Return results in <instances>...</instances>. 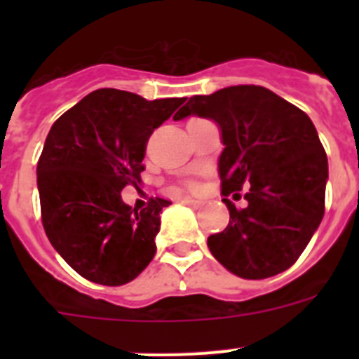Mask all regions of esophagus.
Masks as SVG:
<instances>
[{
    "instance_id": "esophagus-1",
    "label": "esophagus",
    "mask_w": 359,
    "mask_h": 359,
    "mask_svg": "<svg viewBox=\"0 0 359 359\" xmlns=\"http://www.w3.org/2000/svg\"><path fill=\"white\" fill-rule=\"evenodd\" d=\"M183 203H185V205H189V207H194V208H199L203 205L201 201H198V199H192V198H183Z\"/></svg>"
}]
</instances>
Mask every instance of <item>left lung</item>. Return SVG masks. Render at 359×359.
I'll list each match as a JSON object with an SVG mask.
<instances>
[{
	"label": "left lung",
	"mask_w": 359,
	"mask_h": 359,
	"mask_svg": "<svg viewBox=\"0 0 359 359\" xmlns=\"http://www.w3.org/2000/svg\"><path fill=\"white\" fill-rule=\"evenodd\" d=\"M190 115L214 120L221 131V192L248 187L244 208L223 199L230 223L208 237L212 255L250 280L286 271L322 223L325 205L327 154L311 118L262 86L190 97L174 120Z\"/></svg>",
	"instance_id": "1"
}]
</instances>
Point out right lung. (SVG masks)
<instances>
[{"label":"right lung","instance_id":"right-lung-1","mask_svg":"<svg viewBox=\"0 0 359 359\" xmlns=\"http://www.w3.org/2000/svg\"><path fill=\"white\" fill-rule=\"evenodd\" d=\"M183 102L104 88L50 129L37 163L43 226L55 252L88 280L128 284L156 253L160 214L170 201L154 198L136 210L120 192L142 182L149 136Z\"/></svg>","mask_w":359,"mask_h":359}]
</instances>
